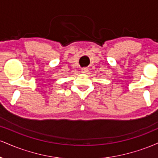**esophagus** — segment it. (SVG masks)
<instances>
[{
	"instance_id": "34e87169",
	"label": "esophagus",
	"mask_w": 158,
	"mask_h": 158,
	"mask_svg": "<svg viewBox=\"0 0 158 158\" xmlns=\"http://www.w3.org/2000/svg\"><path fill=\"white\" fill-rule=\"evenodd\" d=\"M88 71V69L87 68H83L82 69H81V73H86Z\"/></svg>"
}]
</instances>
